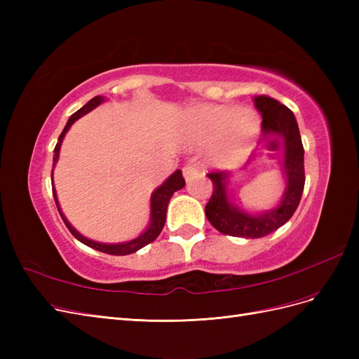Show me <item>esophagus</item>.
Masks as SVG:
<instances>
[{"label":"esophagus","instance_id":"34e87169","mask_svg":"<svg viewBox=\"0 0 359 359\" xmlns=\"http://www.w3.org/2000/svg\"><path fill=\"white\" fill-rule=\"evenodd\" d=\"M199 172V168L194 165V163H187L186 166L182 168V173H184V178L186 180H190L191 177L196 175V173Z\"/></svg>","mask_w":359,"mask_h":359}]
</instances>
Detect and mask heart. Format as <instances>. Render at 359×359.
Masks as SVG:
<instances>
[{
	"label": "heart",
	"instance_id": "obj_1",
	"mask_svg": "<svg viewBox=\"0 0 359 359\" xmlns=\"http://www.w3.org/2000/svg\"><path fill=\"white\" fill-rule=\"evenodd\" d=\"M191 139L214 144V157L222 163H233L247 154L259 132V118L252 109L236 106H203L189 118Z\"/></svg>",
	"mask_w": 359,
	"mask_h": 359
}]
</instances>
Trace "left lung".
Listing matches in <instances>:
<instances>
[{
  "label": "left lung",
  "instance_id": "8db88e82",
  "mask_svg": "<svg viewBox=\"0 0 359 359\" xmlns=\"http://www.w3.org/2000/svg\"><path fill=\"white\" fill-rule=\"evenodd\" d=\"M257 111L262 114V133L265 137L280 136L285 144L283 170L286 173V191L277 208L259 215L241 211L227 198V172L212 170V194L205 206L206 219L217 231L238 238H262L289 222L297 211L306 182L304 173V147L293 112L271 97H255Z\"/></svg>",
  "mask_w": 359,
  "mask_h": 359
}]
</instances>
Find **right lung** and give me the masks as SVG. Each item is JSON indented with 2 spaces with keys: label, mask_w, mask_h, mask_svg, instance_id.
<instances>
[{
  "label": "right lung",
  "mask_w": 359,
  "mask_h": 359,
  "mask_svg": "<svg viewBox=\"0 0 359 359\" xmlns=\"http://www.w3.org/2000/svg\"><path fill=\"white\" fill-rule=\"evenodd\" d=\"M104 100V97L102 95H95L94 99H91L88 103H86L83 107H81L79 111H76L70 118L69 121L66 124V127H64L62 133L58 137V144L55 145V149H53V166H55V163L58 160V156H60V147H61V142L64 136H66L67 130L70 128V126L76 121V119L81 118L82 115L88 114L90 111H93L94 107L99 106L102 102ZM52 177V175H50ZM184 184H186V181H184V177H182V172L178 169L177 172H173L172 175L161 184V186L153 193V196H151V224L148 226V229L140 235L137 238H135V240L128 241V243H121V244H102V243H95V241H91L88 240V238L82 236L78 231L73 229V226L67 222L66 217L62 215L61 210H60V205H58V199H57V193H55V189L52 187V193H53V199H55V203H57V208H58V212L61 215L62 222L66 223L67 229L72 232V235L76 238V240H79L81 243H83L85 245H88L94 250H99V252H103V253H107V255H114V256H126V255H130V253H135L137 252L139 248H142L145 245H148L149 243H153L156 238L160 235L163 226H165L166 223V211H168V203L172 198V194L175 193L177 190H181L184 187Z\"/></svg>",
  "instance_id": "1"
}]
</instances>
